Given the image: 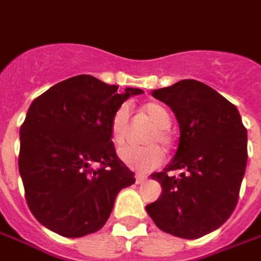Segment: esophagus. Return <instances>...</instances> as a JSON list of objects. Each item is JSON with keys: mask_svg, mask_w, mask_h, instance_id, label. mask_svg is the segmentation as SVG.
<instances>
[{"mask_svg": "<svg viewBox=\"0 0 261 261\" xmlns=\"http://www.w3.org/2000/svg\"><path fill=\"white\" fill-rule=\"evenodd\" d=\"M146 179H147V178H146L144 175H140V174H137V175H136V184H143V182H144Z\"/></svg>", "mask_w": 261, "mask_h": 261, "instance_id": "34e87169", "label": "esophagus"}]
</instances>
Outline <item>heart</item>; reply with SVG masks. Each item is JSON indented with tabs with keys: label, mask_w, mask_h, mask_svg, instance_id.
Returning <instances> with one entry per match:
<instances>
[{
	"label": "heart",
	"mask_w": 261,
	"mask_h": 261,
	"mask_svg": "<svg viewBox=\"0 0 261 261\" xmlns=\"http://www.w3.org/2000/svg\"><path fill=\"white\" fill-rule=\"evenodd\" d=\"M143 112L156 125V130L153 131L150 137L147 139V143H150L152 146H147V147L127 146L119 150L118 156L124 164L133 169L139 172H149L154 168H158L164 161V153L161 150V147L156 144L161 143L164 147H168L171 144V136H169L168 128L172 124V117L164 105L154 103V102H149L143 105ZM128 128H130V108L128 105H121L114 112L111 118V125H109L111 139L114 144L117 146L124 144L128 134Z\"/></svg>",
	"instance_id": "heart-1"
}]
</instances>
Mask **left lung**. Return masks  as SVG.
<instances>
[{
  "label": "left lung",
  "mask_w": 261,
  "mask_h": 261,
  "mask_svg": "<svg viewBox=\"0 0 261 261\" xmlns=\"http://www.w3.org/2000/svg\"><path fill=\"white\" fill-rule=\"evenodd\" d=\"M175 114L179 143L162 172L152 174L162 194L146 206L159 229L196 240L229 219L247 168V130L240 112L215 89L181 80L153 90ZM169 170H181L171 177Z\"/></svg>",
  "instance_id": "left-lung-1"
}]
</instances>
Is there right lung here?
I'll return each mask as SVG.
<instances>
[{"label": "right lung", "mask_w": 261, "mask_h": 261, "mask_svg": "<svg viewBox=\"0 0 261 261\" xmlns=\"http://www.w3.org/2000/svg\"><path fill=\"white\" fill-rule=\"evenodd\" d=\"M142 93L82 74L32 102L20 127L18 172L29 209L45 228L79 238L107 223L119 191L136 182L115 153L111 118Z\"/></svg>", "instance_id": "1"}]
</instances>
